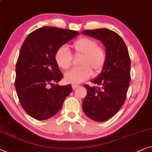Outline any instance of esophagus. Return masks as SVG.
<instances>
[{
  "label": "esophagus",
  "instance_id": "esophagus-1",
  "mask_svg": "<svg viewBox=\"0 0 152 152\" xmlns=\"http://www.w3.org/2000/svg\"><path fill=\"white\" fill-rule=\"evenodd\" d=\"M79 87V85H77V84H74V83L72 84V88H73V90H75L76 88H77Z\"/></svg>",
  "mask_w": 152,
  "mask_h": 152
}]
</instances>
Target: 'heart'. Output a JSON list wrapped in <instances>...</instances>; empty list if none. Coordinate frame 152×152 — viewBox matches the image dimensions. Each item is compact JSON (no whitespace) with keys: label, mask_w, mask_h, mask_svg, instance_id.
Here are the masks:
<instances>
[{"label":"heart","mask_w":152,"mask_h":152,"mask_svg":"<svg viewBox=\"0 0 152 152\" xmlns=\"http://www.w3.org/2000/svg\"><path fill=\"white\" fill-rule=\"evenodd\" d=\"M73 48L77 54L82 55L79 65L66 72L64 79L66 82L79 83L89 79L92 73H100L107 61V52L104 48L98 45L94 39L82 37L73 44ZM55 60L58 66L66 70L72 65V55L66 46H61L55 53Z\"/></svg>","instance_id":"heart-1"}]
</instances>
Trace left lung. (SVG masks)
<instances>
[{
	"mask_svg": "<svg viewBox=\"0 0 152 152\" xmlns=\"http://www.w3.org/2000/svg\"><path fill=\"white\" fill-rule=\"evenodd\" d=\"M81 34L100 41L105 48V64L99 75L91 81L98 87L84 85L87 95L82 102L83 111L88 118L104 122L124 103L130 81L129 53L122 37L111 30H86Z\"/></svg>",
	"mask_w": 152,
	"mask_h": 152,
	"instance_id": "obj_1",
	"label": "left lung"
}]
</instances>
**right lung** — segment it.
<instances>
[{
    "label": "right lung",
    "mask_w": 152,
    "mask_h": 152,
    "mask_svg": "<svg viewBox=\"0 0 152 152\" xmlns=\"http://www.w3.org/2000/svg\"><path fill=\"white\" fill-rule=\"evenodd\" d=\"M79 34L45 26L32 32L24 40L16 63L15 86L21 105L32 118L45 120L55 115L72 92L70 84H55L63 77L55 53Z\"/></svg>",
    "instance_id": "right-lung-1"
}]
</instances>
